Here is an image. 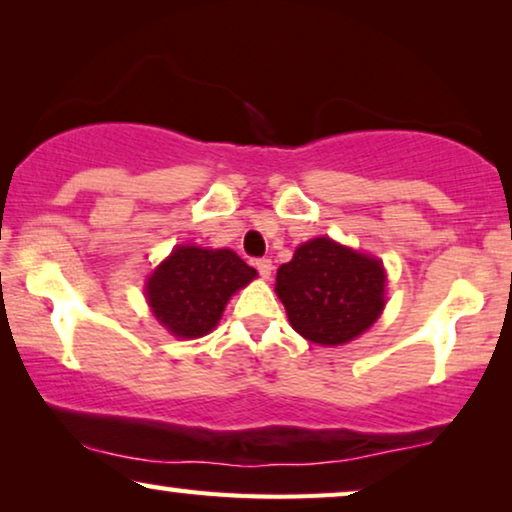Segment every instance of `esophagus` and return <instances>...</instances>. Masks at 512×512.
Segmentation results:
<instances>
[{
    "mask_svg": "<svg viewBox=\"0 0 512 512\" xmlns=\"http://www.w3.org/2000/svg\"><path fill=\"white\" fill-rule=\"evenodd\" d=\"M254 265H256L258 275H261L263 279L270 277V272H272V261H270V258H256Z\"/></svg>",
    "mask_w": 512,
    "mask_h": 512,
    "instance_id": "34e87169",
    "label": "esophagus"
}]
</instances>
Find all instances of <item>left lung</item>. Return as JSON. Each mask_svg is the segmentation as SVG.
Returning a JSON list of instances; mask_svg holds the SVG:
<instances>
[{"mask_svg":"<svg viewBox=\"0 0 512 512\" xmlns=\"http://www.w3.org/2000/svg\"><path fill=\"white\" fill-rule=\"evenodd\" d=\"M384 270L375 258L317 237L277 270V296L291 326L317 345H345L382 314Z\"/></svg>","mask_w":512,"mask_h":512,"instance_id":"1","label":"left lung"}]
</instances>
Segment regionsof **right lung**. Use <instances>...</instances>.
<instances>
[{
    "mask_svg": "<svg viewBox=\"0 0 512 512\" xmlns=\"http://www.w3.org/2000/svg\"><path fill=\"white\" fill-rule=\"evenodd\" d=\"M256 277L235 251L177 247L146 282L156 319L177 338H200L219 324L230 296Z\"/></svg>",
    "mask_w": 512,
    "mask_h": 512,
    "instance_id": "right-lung-1",
    "label": "right lung"
}]
</instances>
